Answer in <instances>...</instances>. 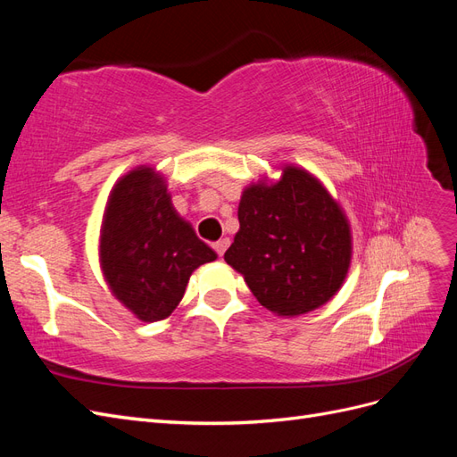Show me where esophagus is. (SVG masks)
Here are the masks:
<instances>
[{
    "mask_svg": "<svg viewBox=\"0 0 457 457\" xmlns=\"http://www.w3.org/2000/svg\"><path fill=\"white\" fill-rule=\"evenodd\" d=\"M228 245H230V240H228V238H220V240H217V242L213 244V250L217 252L219 257H223V253L227 252Z\"/></svg>",
    "mask_w": 457,
    "mask_h": 457,
    "instance_id": "esophagus-1",
    "label": "esophagus"
}]
</instances>
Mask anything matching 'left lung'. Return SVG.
Masks as SVG:
<instances>
[{
	"label": "left lung",
	"instance_id": "1",
	"mask_svg": "<svg viewBox=\"0 0 457 457\" xmlns=\"http://www.w3.org/2000/svg\"><path fill=\"white\" fill-rule=\"evenodd\" d=\"M238 220L225 261L262 307L294 318L339 292L353 234L343 207L316 175L295 163L280 165L278 181L262 177L244 188Z\"/></svg>",
	"mask_w": 457,
	"mask_h": 457
}]
</instances>
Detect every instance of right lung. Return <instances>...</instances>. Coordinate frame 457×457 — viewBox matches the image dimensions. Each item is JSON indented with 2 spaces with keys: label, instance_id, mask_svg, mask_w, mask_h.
<instances>
[{
  "label": "right lung",
  "instance_id": "1",
  "mask_svg": "<svg viewBox=\"0 0 457 457\" xmlns=\"http://www.w3.org/2000/svg\"><path fill=\"white\" fill-rule=\"evenodd\" d=\"M217 253L171 204L152 165L121 175L106 200L99 237L104 282L143 322L165 320L181 303L190 274Z\"/></svg>",
  "mask_w": 457,
  "mask_h": 457
}]
</instances>
